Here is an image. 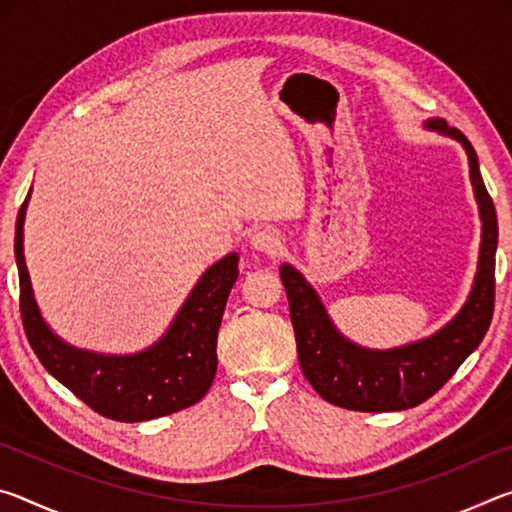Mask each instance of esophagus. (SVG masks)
Returning a JSON list of instances; mask_svg holds the SVG:
<instances>
[{"label": "esophagus", "mask_w": 512, "mask_h": 512, "mask_svg": "<svg viewBox=\"0 0 512 512\" xmlns=\"http://www.w3.org/2000/svg\"><path fill=\"white\" fill-rule=\"evenodd\" d=\"M250 244H253V248L259 250V253H266L271 257H277L282 253V237L271 228L255 230V235L250 237Z\"/></svg>", "instance_id": "esophagus-1"}]
</instances>
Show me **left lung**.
<instances>
[{
    "label": "left lung",
    "instance_id": "left-lung-1",
    "mask_svg": "<svg viewBox=\"0 0 512 512\" xmlns=\"http://www.w3.org/2000/svg\"><path fill=\"white\" fill-rule=\"evenodd\" d=\"M427 128L454 137L470 158V178L483 221L479 271L465 307L447 327L418 343L397 350H363L336 332L323 302L296 268L280 266L287 289L293 332H296L302 375L329 404L350 411H402L429 400L443 388L458 366L479 348L495 311L497 212L483 185L474 146L445 119L427 121Z\"/></svg>",
    "mask_w": 512,
    "mask_h": 512
}]
</instances>
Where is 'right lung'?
Instances as JSON below:
<instances>
[{
    "mask_svg": "<svg viewBox=\"0 0 512 512\" xmlns=\"http://www.w3.org/2000/svg\"><path fill=\"white\" fill-rule=\"evenodd\" d=\"M24 198L15 221V262L20 275V314L29 345L42 366L81 402L103 418L144 422L201 402L216 375V336L225 302L239 275V257L230 253L205 271L169 332L140 354L106 357L76 350L42 320L24 264Z\"/></svg>",
    "mask_w": 512,
    "mask_h": 512,
    "instance_id": "obj_1",
    "label": "right lung"
}]
</instances>
